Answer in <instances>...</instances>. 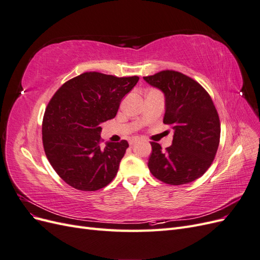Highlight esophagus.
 I'll list each match as a JSON object with an SVG mask.
<instances>
[{"mask_svg": "<svg viewBox=\"0 0 260 260\" xmlns=\"http://www.w3.org/2000/svg\"><path fill=\"white\" fill-rule=\"evenodd\" d=\"M137 142V139H132V140H130V145H133V144H135Z\"/></svg>", "mask_w": 260, "mask_h": 260, "instance_id": "obj_1", "label": "esophagus"}]
</instances>
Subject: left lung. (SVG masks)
Instances as JSON below:
<instances>
[{
  "instance_id": "8db88e82",
  "label": "left lung",
  "mask_w": 260,
  "mask_h": 260,
  "mask_svg": "<svg viewBox=\"0 0 260 260\" xmlns=\"http://www.w3.org/2000/svg\"><path fill=\"white\" fill-rule=\"evenodd\" d=\"M144 80L165 93L164 123L174 129L172 145L165 151L151 142L149 171L170 185L190 183L205 174L215 159L220 142L216 106L198 81L176 70H161Z\"/></svg>"
}]
</instances>
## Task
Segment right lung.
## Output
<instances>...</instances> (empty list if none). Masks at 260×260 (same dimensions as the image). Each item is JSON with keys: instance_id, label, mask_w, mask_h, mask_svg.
I'll list each match as a JSON object with an SVG mask.
<instances>
[{"instance_id": "add662e5", "label": "right lung", "mask_w": 260, "mask_h": 260, "mask_svg": "<svg viewBox=\"0 0 260 260\" xmlns=\"http://www.w3.org/2000/svg\"><path fill=\"white\" fill-rule=\"evenodd\" d=\"M138 76L88 72L66 81L50 100L42 121L46 157L67 184L98 191L112 182L129 144L102 145L101 123L113 119Z\"/></svg>"}]
</instances>
